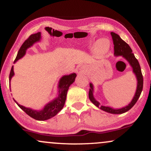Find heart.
Here are the masks:
<instances>
[{
    "label": "heart",
    "mask_w": 151,
    "mask_h": 151,
    "mask_svg": "<svg viewBox=\"0 0 151 151\" xmlns=\"http://www.w3.org/2000/svg\"><path fill=\"white\" fill-rule=\"evenodd\" d=\"M110 47V43L107 39H101L96 41V42L92 46L98 56H104L108 52Z\"/></svg>",
    "instance_id": "heart-1"
}]
</instances>
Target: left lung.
<instances>
[{"mask_svg": "<svg viewBox=\"0 0 151 151\" xmlns=\"http://www.w3.org/2000/svg\"><path fill=\"white\" fill-rule=\"evenodd\" d=\"M111 35L112 37L114 42V56L119 57L121 56L129 63L130 66L132 67L133 74L136 76L137 79V87L134 96L131 100V101L126 106L122 107L120 109H114L112 107L109 106H103L93 96V85L92 83H90V89L89 91V98L92 103L96 106V107L101 109L102 111L107 112V113L112 114H121L130 110L136 101H138L140 95H141L142 89H143V75L141 73V67H140L139 62H138L137 59L135 58L133 53H132V50L130 47L129 45L126 43L125 41L123 40L120 37L119 35L116 34L115 32H111Z\"/></svg>", "mask_w": 151, "mask_h": 151, "instance_id": "1", "label": "left lung"}]
</instances>
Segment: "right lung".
Masks as SVG:
<instances>
[{"label":"right lung","instance_id":"obj_1","mask_svg":"<svg viewBox=\"0 0 151 151\" xmlns=\"http://www.w3.org/2000/svg\"><path fill=\"white\" fill-rule=\"evenodd\" d=\"M41 40V32H39L37 33L32 34L27 38V40L23 42L22 46L20 47L19 50L18 55H17L16 58H15L14 63H15L18 60L21 59L24 55H25L26 50L29 47H32L35 43L40 42ZM14 70H13V66L12 67L10 73L9 75L10 80H10L12 77L14 76ZM77 77V74L75 73H72L68 75H64L60 78V81L58 83V96L56 98L54 99L51 101L48 102L47 104L45 106L44 108L41 110H35L31 108H27V107L23 106L19 104L14 99V101L18 106L20 107L22 110H23L26 114L32 119H35L37 121H45L47 119H51L56 116L60 111L63 109L64 105H65L66 98H67V93L68 91L69 87L75 80V78Z\"/></svg>","mask_w":151,"mask_h":151}]
</instances>
